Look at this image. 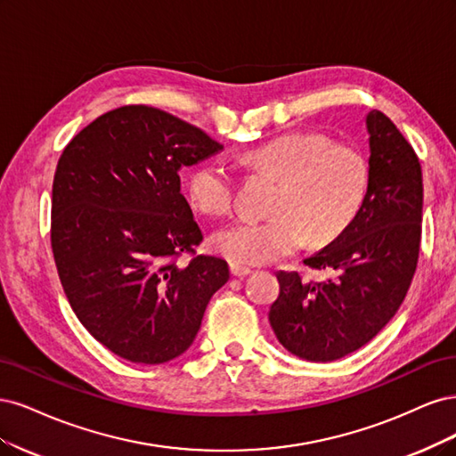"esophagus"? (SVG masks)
Returning <instances> with one entry per match:
<instances>
[{"label": "esophagus", "mask_w": 456, "mask_h": 456, "mask_svg": "<svg viewBox=\"0 0 456 456\" xmlns=\"http://www.w3.org/2000/svg\"><path fill=\"white\" fill-rule=\"evenodd\" d=\"M229 269H231V274L232 276H237V278H242V276H248L249 273H252V271H249L248 267H242V265H237V263H231V265H229Z\"/></svg>", "instance_id": "34e87169"}]
</instances>
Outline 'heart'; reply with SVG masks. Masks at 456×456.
I'll use <instances>...</instances> for the list:
<instances>
[{
    "label": "heart",
    "instance_id": "obj_1",
    "mask_svg": "<svg viewBox=\"0 0 456 456\" xmlns=\"http://www.w3.org/2000/svg\"><path fill=\"white\" fill-rule=\"evenodd\" d=\"M252 167L282 180L271 219L240 217L217 229L212 246L237 265H265L299 249L305 240L328 244L352 224L370 183L365 157L320 132H288L244 153ZM189 199L202 212L232 208L237 178L224 160H210L189 178Z\"/></svg>",
    "mask_w": 456,
    "mask_h": 456
}]
</instances>
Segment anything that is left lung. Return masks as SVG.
<instances>
[{
	"instance_id": "left-lung-1",
	"label": "left lung",
	"mask_w": 456,
	"mask_h": 456,
	"mask_svg": "<svg viewBox=\"0 0 456 456\" xmlns=\"http://www.w3.org/2000/svg\"><path fill=\"white\" fill-rule=\"evenodd\" d=\"M370 132V183L352 224L303 263L335 278L306 282L276 274L281 293L269 322L276 339L308 362H333L362 348L398 313L413 281L422 231V170L402 132L377 110Z\"/></svg>"
}]
</instances>
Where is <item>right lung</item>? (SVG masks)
I'll use <instances>...</instances> for the list:
<instances>
[{
    "label": "right lung",
    "mask_w": 456,
    "mask_h": 456,
    "mask_svg": "<svg viewBox=\"0 0 456 456\" xmlns=\"http://www.w3.org/2000/svg\"><path fill=\"white\" fill-rule=\"evenodd\" d=\"M222 150L167 111L123 106L85 126L58 159L56 271L73 313L113 354L150 365L178 358L229 281L225 259L195 256L202 231L178 174ZM182 253L191 254L183 266Z\"/></svg>",
    "instance_id": "obj_1"
}]
</instances>
